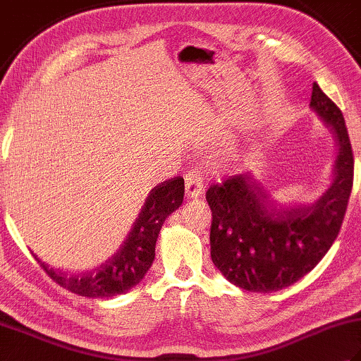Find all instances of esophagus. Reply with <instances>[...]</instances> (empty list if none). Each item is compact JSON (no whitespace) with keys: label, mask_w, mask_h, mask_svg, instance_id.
I'll return each instance as SVG.
<instances>
[{"label":"esophagus","mask_w":361,"mask_h":361,"mask_svg":"<svg viewBox=\"0 0 361 361\" xmlns=\"http://www.w3.org/2000/svg\"><path fill=\"white\" fill-rule=\"evenodd\" d=\"M185 181H186V197L188 198H198L203 194L204 181H203V175L200 171H198V169H192V171H189L185 176Z\"/></svg>","instance_id":"34e87169"}]
</instances>
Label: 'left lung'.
Here are the masks:
<instances>
[{
  "label": "left lung",
  "mask_w": 361,
  "mask_h": 361,
  "mask_svg": "<svg viewBox=\"0 0 361 361\" xmlns=\"http://www.w3.org/2000/svg\"><path fill=\"white\" fill-rule=\"evenodd\" d=\"M310 106L336 140L332 183L315 202L281 204L247 173L206 190L211 259L243 290L271 293L291 286L317 267L340 233L354 183L352 145L341 110L317 82Z\"/></svg>",
  "instance_id": "obj_1"
}]
</instances>
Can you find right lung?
I'll list each match as a JSON object with an SVG mask.
<instances>
[{"mask_svg": "<svg viewBox=\"0 0 361 361\" xmlns=\"http://www.w3.org/2000/svg\"><path fill=\"white\" fill-rule=\"evenodd\" d=\"M185 180L175 176L153 188L119 250L104 264L83 274H66L35 260L60 287L87 298H110L126 293L149 271L155 259V245L164 220L180 208Z\"/></svg>", "mask_w": 361, "mask_h": 361, "instance_id": "right-lung-1", "label": "right lung"}]
</instances>
